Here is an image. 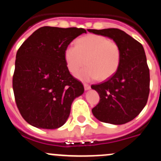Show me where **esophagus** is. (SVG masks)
<instances>
[{
  "label": "esophagus",
  "mask_w": 161,
  "mask_h": 161,
  "mask_svg": "<svg viewBox=\"0 0 161 161\" xmlns=\"http://www.w3.org/2000/svg\"><path fill=\"white\" fill-rule=\"evenodd\" d=\"M84 89H85V90H90V86L89 85V84L84 83Z\"/></svg>",
  "instance_id": "1"
}]
</instances>
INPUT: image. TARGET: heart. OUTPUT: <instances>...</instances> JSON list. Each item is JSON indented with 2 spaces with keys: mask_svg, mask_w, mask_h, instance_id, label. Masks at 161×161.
Here are the masks:
<instances>
[{
  "mask_svg": "<svg viewBox=\"0 0 161 161\" xmlns=\"http://www.w3.org/2000/svg\"><path fill=\"white\" fill-rule=\"evenodd\" d=\"M64 60L67 68L72 74L77 73L86 63V68L77 74L81 80H105L118 70L121 49L116 42L104 36L90 34L78 39L75 46L66 48Z\"/></svg>",
  "mask_w": 161,
  "mask_h": 161,
  "instance_id": "1",
  "label": "heart"
}]
</instances>
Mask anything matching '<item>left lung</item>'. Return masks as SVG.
Instances as JSON below:
<instances>
[{"mask_svg":"<svg viewBox=\"0 0 161 161\" xmlns=\"http://www.w3.org/2000/svg\"><path fill=\"white\" fill-rule=\"evenodd\" d=\"M116 42L121 49V60L116 72L101 83L92 85L100 96L93 109L98 120L120 125L131 121L142 112L149 93V69L144 48L124 31L116 28L89 29Z\"/></svg>","mask_w":161,"mask_h":161,"instance_id":"left-lung-1","label":"left lung"}]
</instances>
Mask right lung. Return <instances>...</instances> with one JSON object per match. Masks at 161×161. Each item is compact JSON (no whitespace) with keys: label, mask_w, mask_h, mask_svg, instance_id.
<instances>
[{"label":"right lung","mask_w":161,"mask_h":161,"mask_svg":"<svg viewBox=\"0 0 161 161\" xmlns=\"http://www.w3.org/2000/svg\"><path fill=\"white\" fill-rule=\"evenodd\" d=\"M83 33V28L42 26L17 51L12 87L17 108L31 125L60 127L75 98L83 93V85L70 74L64 60L66 48Z\"/></svg>","instance_id":"right-lung-1"}]
</instances>
